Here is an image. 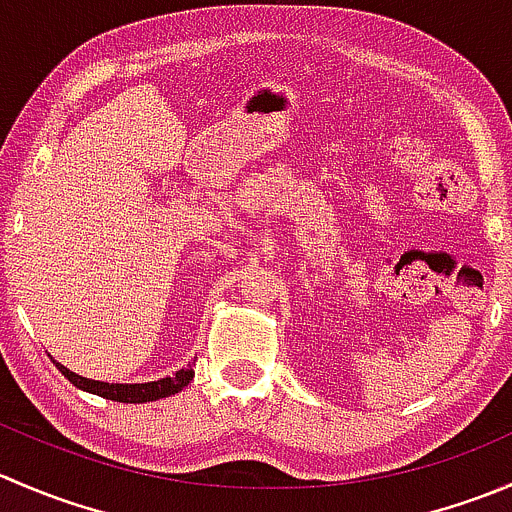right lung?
<instances>
[{
  "label": "right lung",
  "mask_w": 512,
  "mask_h": 512,
  "mask_svg": "<svg viewBox=\"0 0 512 512\" xmlns=\"http://www.w3.org/2000/svg\"><path fill=\"white\" fill-rule=\"evenodd\" d=\"M56 369L76 386V389H84L89 394L103 396V399L121 401V404H146V401H158L165 399V396H173L178 391H183L185 386L193 381V364H188L185 369L175 371V376H165V379L148 381V384H106V381H94L86 379V376L74 374V371L66 369L64 364L54 361Z\"/></svg>",
  "instance_id": "1"
}]
</instances>
